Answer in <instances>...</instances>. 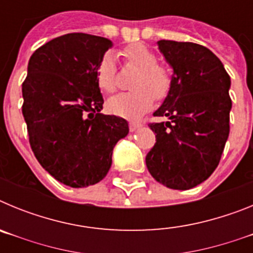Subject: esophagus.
<instances>
[{
    "instance_id": "1",
    "label": "esophagus",
    "mask_w": 253,
    "mask_h": 253,
    "mask_svg": "<svg viewBox=\"0 0 253 253\" xmlns=\"http://www.w3.org/2000/svg\"><path fill=\"white\" fill-rule=\"evenodd\" d=\"M140 126H142V124L138 122H130L129 123V129H130V131H134L137 130V129H139Z\"/></svg>"
}]
</instances>
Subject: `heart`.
Listing matches in <instances>:
<instances>
[{
    "label": "heart",
    "mask_w": 253,
    "mask_h": 253,
    "mask_svg": "<svg viewBox=\"0 0 253 253\" xmlns=\"http://www.w3.org/2000/svg\"><path fill=\"white\" fill-rule=\"evenodd\" d=\"M125 64L137 69L131 82L133 91L119 93L107 102V109L113 114L128 119H135L147 113L153 105V99H166L172 86L169 69L158 64L157 55L143 44H133L122 50ZM96 81L100 90L113 93L118 87L116 68L110 54L100 60L96 69Z\"/></svg>",
    "instance_id": "obj_1"
}]
</instances>
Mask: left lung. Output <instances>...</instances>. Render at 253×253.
I'll return each mask as SVG.
<instances>
[{
	"instance_id": "obj_1",
	"label": "left lung",
	"mask_w": 253,
	"mask_h": 253,
	"mask_svg": "<svg viewBox=\"0 0 253 253\" xmlns=\"http://www.w3.org/2000/svg\"><path fill=\"white\" fill-rule=\"evenodd\" d=\"M173 68L172 86L149 123L156 143L146 157L149 173L165 186L189 190L207 180L222 157L229 135L231 77L213 51L190 42L160 40Z\"/></svg>"
}]
</instances>
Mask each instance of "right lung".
<instances>
[{
  "mask_svg": "<svg viewBox=\"0 0 253 253\" xmlns=\"http://www.w3.org/2000/svg\"><path fill=\"white\" fill-rule=\"evenodd\" d=\"M113 43L71 33L33 53L22 82V115L35 157L55 180L71 187L95 185L107 175L115 144L128 122L100 114L104 99L96 69Z\"/></svg>",
  "mask_w": 253,
  "mask_h": 253,
  "instance_id": "add662e5",
  "label": "right lung"
}]
</instances>
